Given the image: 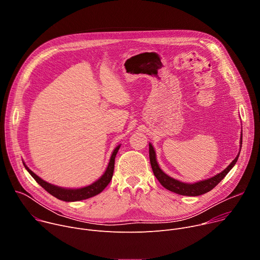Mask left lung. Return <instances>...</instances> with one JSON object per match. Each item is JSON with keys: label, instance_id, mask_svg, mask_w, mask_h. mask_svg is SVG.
Masks as SVG:
<instances>
[{"label": "left lung", "instance_id": "1", "mask_svg": "<svg viewBox=\"0 0 260 260\" xmlns=\"http://www.w3.org/2000/svg\"><path fill=\"white\" fill-rule=\"evenodd\" d=\"M242 136L243 135H241V142H240L241 147H242V138H243ZM239 155H240V153L237 155V157L232 161V164L224 171H222L221 173H219L216 176L211 177L207 180H203V181L190 184V183H184V182L178 181V180L168 176L166 173H164L156 161V153L154 151V148L149 143L150 164H151V168H152L153 174L156 177V179L159 181V183L166 189L173 191L175 193L181 194V196H187V197H198V196L204 194V193L212 190L216 186V185L222 179H223L229 174V172L234 168V166L236 165V162L239 158Z\"/></svg>", "mask_w": 260, "mask_h": 260}]
</instances>
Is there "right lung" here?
Instances as JSON below:
<instances>
[{
	"instance_id": "obj_1",
	"label": "right lung",
	"mask_w": 260,
	"mask_h": 260,
	"mask_svg": "<svg viewBox=\"0 0 260 260\" xmlns=\"http://www.w3.org/2000/svg\"><path fill=\"white\" fill-rule=\"evenodd\" d=\"M119 148H120V145H118L114 149V151L112 152V155H111V157H110V161L108 164V167H107L105 173L102 175V177L100 179H98L92 184L88 185V186L77 188V189L62 188V187L56 186V185L50 184V183L42 180L39 176H37L34 172H31L24 162H23V166L26 169V171L31 175V177L37 181V183L40 184L41 186L47 192H49L54 198H56L60 201H64V202H78V201H82V200L92 198V197L101 193L106 188L107 185L110 183L111 179H112L113 172H114L115 157H116V154L119 150Z\"/></svg>"
}]
</instances>
